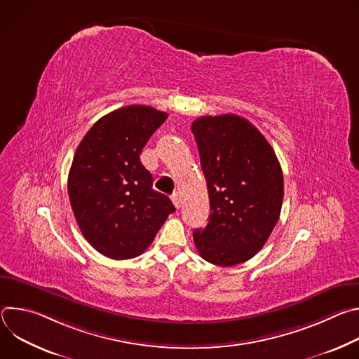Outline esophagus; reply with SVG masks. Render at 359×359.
<instances>
[{
    "instance_id": "1",
    "label": "esophagus",
    "mask_w": 359,
    "mask_h": 359,
    "mask_svg": "<svg viewBox=\"0 0 359 359\" xmlns=\"http://www.w3.org/2000/svg\"><path fill=\"white\" fill-rule=\"evenodd\" d=\"M172 201H173V204H175V208H176V209H179V208H180L182 201H180V196H179L177 193H175V194L172 196Z\"/></svg>"
}]
</instances>
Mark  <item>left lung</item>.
I'll list each match as a JSON object with an SVG mask.
<instances>
[{"label":"left lung","instance_id":"obj_1","mask_svg":"<svg viewBox=\"0 0 359 359\" xmlns=\"http://www.w3.org/2000/svg\"><path fill=\"white\" fill-rule=\"evenodd\" d=\"M210 198L209 223L193 231L201 259L231 267L260 251L276 227L284 196L271 144L237 115L201 116L191 125Z\"/></svg>","mask_w":359,"mask_h":359}]
</instances>
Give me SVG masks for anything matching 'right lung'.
I'll list each match as a JSON object with an SVG mask.
<instances>
[{
  "instance_id": "obj_1",
  "label": "right lung",
  "mask_w": 359,
  "mask_h": 359,
  "mask_svg": "<svg viewBox=\"0 0 359 359\" xmlns=\"http://www.w3.org/2000/svg\"><path fill=\"white\" fill-rule=\"evenodd\" d=\"M168 118L147 105L102 116L81 140L68 176L76 223L88 243L114 260L142 254L176 209L153 190L140 162L149 137Z\"/></svg>"
}]
</instances>
